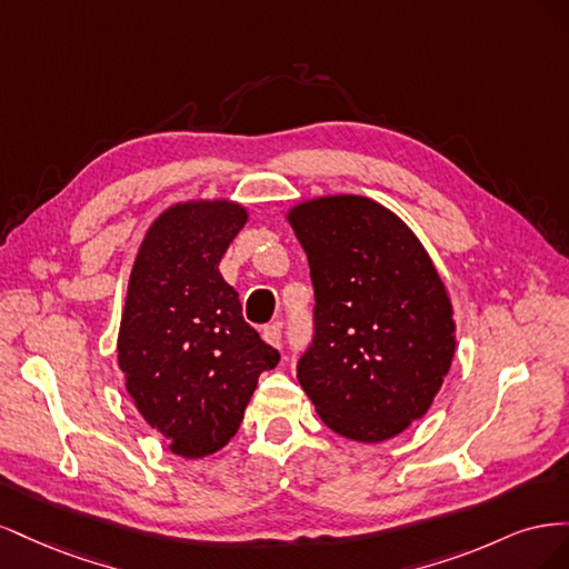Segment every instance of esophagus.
Returning <instances> with one entry per match:
<instances>
[{
  "instance_id": "34e87169",
  "label": "esophagus",
  "mask_w": 569,
  "mask_h": 569,
  "mask_svg": "<svg viewBox=\"0 0 569 569\" xmlns=\"http://www.w3.org/2000/svg\"><path fill=\"white\" fill-rule=\"evenodd\" d=\"M261 337H263V341H266V343H270V347L280 349V343H282V332H280V327H278V325H266V327H263V332H261Z\"/></svg>"
}]
</instances>
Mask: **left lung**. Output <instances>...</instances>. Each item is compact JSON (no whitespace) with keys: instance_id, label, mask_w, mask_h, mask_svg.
Segmentation results:
<instances>
[{"instance_id":"1","label":"left lung","mask_w":569,"mask_h":569,"mask_svg":"<svg viewBox=\"0 0 569 569\" xmlns=\"http://www.w3.org/2000/svg\"><path fill=\"white\" fill-rule=\"evenodd\" d=\"M284 220L308 256L316 341L299 382L332 432L380 443L432 408L456 353L453 303L427 249L385 203L322 194Z\"/></svg>"}]
</instances>
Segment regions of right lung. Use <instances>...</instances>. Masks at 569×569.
I'll return each instance as SVG.
<instances>
[{
	"label": "right lung",
	"mask_w": 569,
	"mask_h": 569,
	"mask_svg": "<svg viewBox=\"0 0 569 569\" xmlns=\"http://www.w3.org/2000/svg\"><path fill=\"white\" fill-rule=\"evenodd\" d=\"M247 220L226 197L178 201L151 220L130 270L118 368L140 416L187 460L237 435L258 375L280 360L218 268Z\"/></svg>",
	"instance_id": "add662e5"
}]
</instances>
